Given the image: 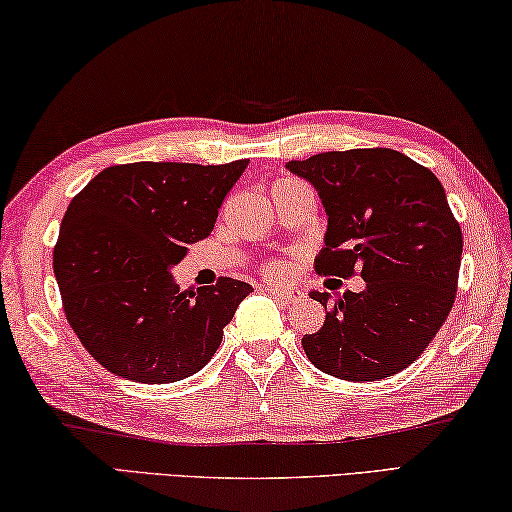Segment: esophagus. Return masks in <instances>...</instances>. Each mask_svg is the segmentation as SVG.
Listing matches in <instances>:
<instances>
[{
    "mask_svg": "<svg viewBox=\"0 0 512 512\" xmlns=\"http://www.w3.org/2000/svg\"><path fill=\"white\" fill-rule=\"evenodd\" d=\"M267 294H272L274 299H279L285 306H290V303L299 301L301 292L294 290V288H274V285H267Z\"/></svg>",
    "mask_w": 512,
    "mask_h": 512,
    "instance_id": "obj_1",
    "label": "esophagus"
}]
</instances>
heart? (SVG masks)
Masks as SVG:
<instances>
[{"mask_svg":"<svg viewBox=\"0 0 512 512\" xmlns=\"http://www.w3.org/2000/svg\"><path fill=\"white\" fill-rule=\"evenodd\" d=\"M283 182H290V179H283ZM265 274L272 276V279H279V276L283 274V265L281 263H267Z\"/></svg>","mask_w":512,"mask_h":512,"instance_id":"obj_1","label":"heart"}]
</instances>
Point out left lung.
Masks as SVG:
<instances>
[{
    "instance_id": "obj_1",
    "label": "left lung",
    "mask_w": 512,
    "mask_h": 512,
    "mask_svg": "<svg viewBox=\"0 0 512 512\" xmlns=\"http://www.w3.org/2000/svg\"><path fill=\"white\" fill-rule=\"evenodd\" d=\"M285 168L315 186L328 215L315 270L362 292L310 297L328 308L303 335L308 360L339 380L373 382L418 360L450 315L463 236L432 170L391 148L330 150Z\"/></svg>"
}]
</instances>
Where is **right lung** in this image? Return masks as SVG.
<instances>
[{
	"label": "right lung",
	"mask_w": 512,
	"mask_h": 512,
	"mask_svg": "<svg viewBox=\"0 0 512 512\" xmlns=\"http://www.w3.org/2000/svg\"><path fill=\"white\" fill-rule=\"evenodd\" d=\"M247 164L110 166L71 200L53 272L69 326L110 373L168 384L197 373L218 351L224 326L254 288L222 276L179 292L170 270L213 231Z\"/></svg>",
	"instance_id": "add662e5"
}]
</instances>
